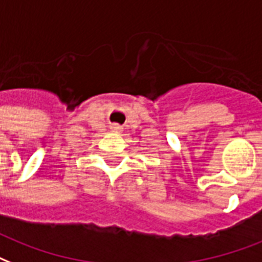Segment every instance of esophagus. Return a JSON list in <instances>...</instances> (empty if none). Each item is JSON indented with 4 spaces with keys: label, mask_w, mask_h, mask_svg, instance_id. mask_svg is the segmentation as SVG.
I'll use <instances>...</instances> for the list:
<instances>
[{
    "label": "esophagus",
    "mask_w": 262,
    "mask_h": 262,
    "mask_svg": "<svg viewBox=\"0 0 262 262\" xmlns=\"http://www.w3.org/2000/svg\"><path fill=\"white\" fill-rule=\"evenodd\" d=\"M111 128H112L113 131H116V133L117 131H121V127L119 124H112V127H111Z\"/></svg>",
    "instance_id": "34e87169"
}]
</instances>
